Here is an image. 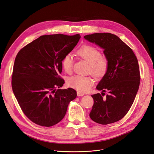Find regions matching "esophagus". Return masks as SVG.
<instances>
[{
	"instance_id": "1",
	"label": "esophagus",
	"mask_w": 154,
	"mask_h": 154,
	"mask_svg": "<svg viewBox=\"0 0 154 154\" xmlns=\"http://www.w3.org/2000/svg\"><path fill=\"white\" fill-rule=\"evenodd\" d=\"M77 94L78 96H82L84 95V93H83L82 92H80V91H77Z\"/></svg>"
}]
</instances>
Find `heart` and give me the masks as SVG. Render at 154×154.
<instances>
[{"label":"heart","mask_w":154,"mask_h":154,"mask_svg":"<svg viewBox=\"0 0 154 154\" xmlns=\"http://www.w3.org/2000/svg\"><path fill=\"white\" fill-rule=\"evenodd\" d=\"M77 54L90 65L89 72L95 77H101L106 73L109 67V61L105 56H101L100 51L90 45H84L79 49ZM73 56L71 54L66 55L62 60V66L66 73L72 71ZM94 81L91 77L73 75L68 79L67 84L80 92H86L91 88Z\"/></svg>","instance_id":"1"}]
</instances>
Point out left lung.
<instances>
[{"label": "left lung", "mask_w": 154, "mask_h": 154, "mask_svg": "<svg viewBox=\"0 0 154 154\" xmlns=\"http://www.w3.org/2000/svg\"><path fill=\"white\" fill-rule=\"evenodd\" d=\"M84 38L103 49L109 67L96 86L102 94L91 95L94 105L89 113L93 121L109 124L120 121L129 110L139 89L140 75L138 60L133 50L117 35L96 33Z\"/></svg>", "instance_id": "1"}]
</instances>
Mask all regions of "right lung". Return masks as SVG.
I'll return each instance as SVG.
<instances>
[{
    "mask_svg": "<svg viewBox=\"0 0 154 154\" xmlns=\"http://www.w3.org/2000/svg\"><path fill=\"white\" fill-rule=\"evenodd\" d=\"M80 38L79 34L42 35L22 48L16 57L14 94L25 115L39 126L50 127L60 122L68 104L76 98V91L72 88H56L65 83L59 76L62 60Z\"/></svg>",
    "mask_w": 154,
    "mask_h": 154,
    "instance_id": "obj_1",
    "label": "right lung"
}]
</instances>
